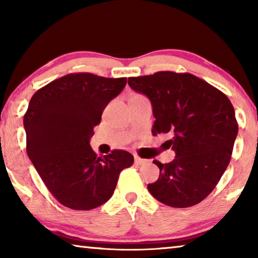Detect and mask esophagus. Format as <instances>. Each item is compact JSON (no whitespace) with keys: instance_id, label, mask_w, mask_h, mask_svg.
I'll return each mask as SVG.
<instances>
[{"instance_id":"obj_1","label":"esophagus","mask_w":258,"mask_h":258,"mask_svg":"<svg viewBox=\"0 0 258 258\" xmlns=\"http://www.w3.org/2000/svg\"><path fill=\"white\" fill-rule=\"evenodd\" d=\"M147 163H149L147 159H143V158H140V157H135V164L137 165H145Z\"/></svg>"}]
</instances>
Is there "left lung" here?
<instances>
[{
	"mask_svg": "<svg viewBox=\"0 0 258 258\" xmlns=\"http://www.w3.org/2000/svg\"><path fill=\"white\" fill-rule=\"evenodd\" d=\"M128 85L150 99L152 133L173 134L166 141L176 152L168 164L154 160L160 174L148 184L150 194L167 206L199 204L214 190L232 155L238 123L226 95L189 73L157 72L128 77Z\"/></svg>",
	"mask_w": 258,
	"mask_h": 258,
	"instance_id": "obj_1",
	"label": "left lung"
}]
</instances>
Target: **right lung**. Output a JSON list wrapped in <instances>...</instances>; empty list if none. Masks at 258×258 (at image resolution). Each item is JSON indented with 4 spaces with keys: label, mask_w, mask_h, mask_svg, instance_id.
<instances>
[{
    "label": "right lung",
    "mask_w": 258,
    "mask_h": 258,
    "mask_svg": "<svg viewBox=\"0 0 258 258\" xmlns=\"http://www.w3.org/2000/svg\"><path fill=\"white\" fill-rule=\"evenodd\" d=\"M126 77L73 73L41 87L24 116L26 150L47 190L75 211H90L110 199L119 174L133 165L127 151L98 157L90 147L93 128Z\"/></svg>",
    "instance_id": "1"
}]
</instances>
